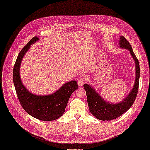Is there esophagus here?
I'll use <instances>...</instances> for the list:
<instances>
[{
    "label": "esophagus",
    "mask_w": 150,
    "mask_h": 150,
    "mask_svg": "<svg viewBox=\"0 0 150 150\" xmlns=\"http://www.w3.org/2000/svg\"><path fill=\"white\" fill-rule=\"evenodd\" d=\"M85 83V80L83 78H80L78 81V85L80 86H82Z\"/></svg>",
    "instance_id": "esophagus-1"
}]
</instances>
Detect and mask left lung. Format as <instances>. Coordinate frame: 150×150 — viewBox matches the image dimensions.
<instances>
[{"instance_id": "8db88e82", "label": "left lung", "mask_w": 150, "mask_h": 150, "mask_svg": "<svg viewBox=\"0 0 150 150\" xmlns=\"http://www.w3.org/2000/svg\"><path fill=\"white\" fill-rule=\"evenodd\" d=\"M120 47L128 49L135 63V81L134 87L124 100L119 103H108L88 84H84L83 88L86 93L87 101L91 113L97 119L101 121H111L116 119L127 111L132 105L137 95L140 76L139 65L134 54L130 43L123 36H120Z\"/></svg>"}]
</instances>
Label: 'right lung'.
<instances>
[{"label": "right lung", "mask_w": 150, "mask_h": 150, "mask_svg": "<svg viewBox=\"0 0 150 150\" xmlns=\"http://www.w3.org/2000/svg\"><path fill=\"white\" fill-rule=\"evenodd\" d=\"M33 37L19 52L13 71V81L19 101L25 111L41 121H53L61 117L65 111L71 94L78 88L76 81L63 85L55 92L49 95H37L30 92L23 85L20 76V66L23 57L30 45L39 40Z\"/></svg>", "instance_id": "obj_1"}]
</instances>
